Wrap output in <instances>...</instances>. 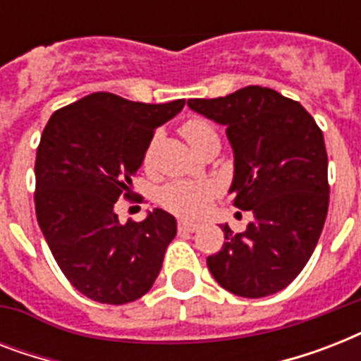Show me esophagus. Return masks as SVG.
Instances as JSON below:
<instances>
[{
  "label": "esophagus",
  "instance_id": "esophagus-1",
  "mask_svg": "<svg viewBox=\"0 0 361 361\" xmlns=\"http://www.w3.org/2000/svg\"><path fill=\"white\" fill-rule=\"evenodd\" d=\"M178 231L180 232H197L198 225L197 223H191V221H180V223H178Z\"/></svg>",
  "mask_w": 361,
  "mask_h": 361
}]
</instances>
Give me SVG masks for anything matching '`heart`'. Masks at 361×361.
Returning <instances> with one entry per match:
<instances>
[{"instance_id":"b5f03b06","label":"heart","mask_w":361,"mask_h":361,"mask_svg":"<svg viewBox=\"0 0 361 361\" xmlns=\"http://www.w3.org/2000/svg\"><path fill=\"white\" fill-rule=\"evenodd\" d=\"M181 133L185 136L197 152H200L206 144L212 140H219V136L215 133L214 125L204 118H191L181 125ZM153 144L147 147L146 163L152 159ZM219 183L212 180L204 181H187L176 180L170 181L159 192V202L163 204V208L181 217H198L208 209L212 198L219 195Z\"/></svg>"}]
</instances>
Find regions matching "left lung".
I'll use <instances>...</instances> for the list:
<instances>
[{
    "instance_id": "obj_1",
    "label": "left lung",
    "mask_w": 361,
    "mask_h": 361,
    "mask_svg": "<svg viewBox=\"0 0 361 361\" xmlns=\"http://www.w3.org/2000/svg\"><path fill=\"white\" fill-rule=\"evenodd\" d=\"M187 104L226 127L234 152V206L255 215L240 234L221 226L226 241L208 257V269L241 298L283 290L305 268L328 215L322 130L298 101L269 87L247 86Z\"/></svg>"
}]
</instances>
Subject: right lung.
Here are the masks:
<instances>
[{"mask_svg": "<svg viewBox=\"0 0 361 361\" xmlns=\"http://www.w3.org/2000/svg\"><path fill=\"white\" fill-rule=\"evenodd\" d=\"M185 99L164 104L97 92L56 110L35 159V212L59 269L93 302L123 305L157 279L176 219L155 208L140 223L121 225L116 200L129 198L159 125Z\"/></svg>", "mask_w": 361, "mask_h": 361, "instance_id": "right-lung-1", "label": "right lung"}]
</instances>
